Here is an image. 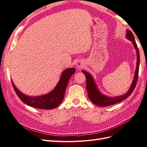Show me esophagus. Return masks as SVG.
Returning <instances> with one entry per match:
<instances>
[{
	"label": "esophagus",
	"instance_id": "1",
	"mask_svg": "<svg viewBox=\"0 0 147 147\" xmlns=\"http://www.w3.org/2000/svg\"><path fill=\"white\" fill-rule=\"evenodd\" d=\"M76 66L77 68L80 69V68H83L84 64H83V63L81 61H78L76 63Z\"/></svg>",
	"mask_w": 147,
	"mask_h": 147
}]
</instances>
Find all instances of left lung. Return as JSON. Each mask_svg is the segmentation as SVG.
I'll use <instances>...</instances> for the list:
<instances>
[{"instance_id": "1", "label": "left lung", "mask_w": 147, "mask_h": 147, "mask_svg": "<svg viewBox=\"0 0 147 147\" xmlns=\"http://www.w3.org/2000/svg\"><path fill=\"white\" fill-rule=\"evenodd\" d=\"M126 38L128 39L129 40L132 41L137 53V66L135 71V74H134V78L131 87H130V89L127 91V93H125V94L121 96H118V97H108V96L102 94L98 90L97 84H96L95 80L92 75L86 71H82V73L84 74L86 78V88L88 92V97H89L90 101L95 105H96L99 107H107L111 105H114L117 103L121 102V101H123V100L129 97L132 93L134 89H135L137 82L138 75H139V69L140 65L139 52V49H138L137 44L136 42L135 39H134V36L132 34V32L130 30L126 31Z\"/></svg>"}]
</instances>
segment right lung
<instances>
[{
	"label": "right lung",
	"mask_w": 147,
	"mask_h": 147,
	"mask_svg": "<svg viewBox=\"0 0 147 147\" xmlns=\"http://www.w3.org/2000/svg\"><path fill=\"white\" fill-rule=\"evenodd\" d=\"M75 71L76 69L74 68L64 70L61 75L60 81L53 90L47 94L37 97H31L23 94L16 87L12 80L11 81L15 92L24 103L31 107L44 110H51L59 106V105L62 102L68 81Z\"/></svg>",
	"instance_id": "1"
}]
</instances>
